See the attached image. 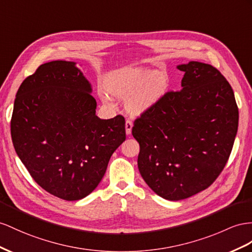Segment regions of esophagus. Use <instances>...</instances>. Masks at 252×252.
<instances>
[{
  "label": "esophagus",
  "mask_w": 252,
  "mask_h": 252,
  "mask_svg": "<svg viewBox=\"0 0 252 252\" xmlns=\"http://www.w3.org/2000/svg\"><path fill=\"white\" fill-rule=\"evenodd\" d=\"M132 127H133V124L131 120H126V133L127 135H130L132 132Z\"/></svg>",
  "instance_id": "esophagus-1"
}]
</instances>
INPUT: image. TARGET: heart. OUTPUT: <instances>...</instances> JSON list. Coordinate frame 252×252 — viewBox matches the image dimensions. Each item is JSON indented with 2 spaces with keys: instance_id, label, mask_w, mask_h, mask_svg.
<instances>
[{
  "instance_id": "obj_1",
  "label": "heart",
  "mask_w": 252,
  "mask_h": 252,
  "mask_svg": "<svg viewBox=\"0 0 252 252\" xmlns=\"http://www.w3.org/2000/svg\"><path fill=\"white\" fill-rule=\"evenodd\" d=\"M104 86L109 94L127 100V108L131 113L141 114L162 98L166 90V81L164 75L157 70L124 68L109 75ZM102 98L109 101L106 94H103Z\"/></svg>"
}]
</instances>
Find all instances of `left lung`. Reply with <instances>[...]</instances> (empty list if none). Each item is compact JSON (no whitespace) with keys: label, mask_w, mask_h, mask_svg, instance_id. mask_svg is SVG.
<instances>
[{"label":"left lung","mask_w":252,"mask_h":252,"mask_svg":"<svg viewBox=\"0 0 252 252\" xmlns=\"http://www.w3.org/2000/svg\"><path fill=\"white\" fill-rule=\"evenodd\" d=\"M181 90L168 92L134 121L138 169L148 186L178 201L208 189L227 164L238 126L233 89L209 63L179 64Z\"/></svg>","instance_id":"1"}]
</instances>
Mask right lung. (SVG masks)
<instances>
[{
	"label": "right lung",
	"instance_id": "obj_1",
	"mask_svg": "<svg viewBox=\"0 0 252 252\" xmlns=\"http://www.w3.org/2000/svg\"><path fill=\"white\" fill-rule=\"evenodd\" d=\"M90 93L75 63H46L19 87L10 121L12 144L32 178L68 201L98 186L126 140L125 118L100 119Z\"/></svg>",
	"mask_w": 252,
	"mask_h": 252
}]
</instances>
